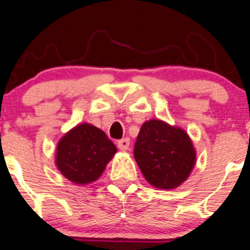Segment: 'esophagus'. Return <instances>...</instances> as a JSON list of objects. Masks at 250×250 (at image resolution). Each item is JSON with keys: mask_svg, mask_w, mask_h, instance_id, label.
I'll return each mask as SVG.
<instances>
[{"mask_svg": "<svg viewBox=\"0 0 250 250\" xmlns=\"http://www.w3.org/2000/svg\"><path fill=\"white\" fill-rule=\"evenodd\" d=\"M118 147L121 151H127L130 147V139L125 137V139H121L118 141Z\"/></svg>", "mask_w": 250, "mask_h": 250, "instance_id": "34e87169", "label": "esophagus"}]
</instances>
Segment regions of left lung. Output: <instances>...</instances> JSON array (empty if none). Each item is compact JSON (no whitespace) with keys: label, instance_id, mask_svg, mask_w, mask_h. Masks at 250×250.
I'll return each instance as SVG.
<instances>
[{"label":"left lung","instance_id":"8db88e82","mask_svg":"<svg viewBox=\"0 0 250 250\" xmlns=\"http://www.w3.org/2000/svg\"><path fill=\"white\" fill-rule=\"evenodd\" d=\"M134 156L145 179L158 189H174L188 179L196 161L187 132L162 120H148L141 126Z\"/></svg>","mask_w":250,"mask_h":250}]
</instances>
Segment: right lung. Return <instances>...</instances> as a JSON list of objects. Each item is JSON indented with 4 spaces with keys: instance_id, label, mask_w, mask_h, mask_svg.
<instances>
[{
    "instance_id": "right-lung-1",
    "label": "right lung",
    "mask_w": 250,
    "mask_h": 250,
    "mask_svg": "<svg viewBox=\"0 0 250 250\" xmlns=\"http://www.w3.org/2000/svg\"><path fill=\"white\" fill-rule=\"evenodd\" d=\"M116 147L105 132L91 124H80L59 141L55 163L61 174L78 185L96 182Z\"/></svg>"
}]
</instances>
